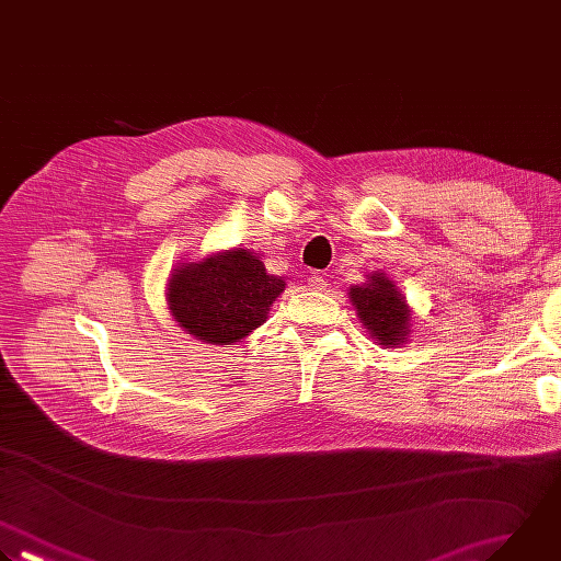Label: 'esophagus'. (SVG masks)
I'll list each match as a JSON object with an SVG mask.
<instances>
[{"label": "esophagus", "instance_id": "obj_1", "mask_svg": "<svg viewBox=\"0 0 561 561\" xmlns=\"http://www.w3.org/2000/svg\"><path fill=\"white\" fill-rule=\"evenodd\" d=\"M307 287L311 289V291H322L324 287H327V280H324V276H318V274H311L309 278H307Z\"/></svg>", "mask_w": 561, "mask_h": 561}]
</instances>
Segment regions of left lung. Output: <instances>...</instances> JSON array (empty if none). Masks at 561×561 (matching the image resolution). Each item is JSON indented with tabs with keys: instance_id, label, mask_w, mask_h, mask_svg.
Returning <instances> with one entry per match:
<instances>
[{
	"instance_id": "left-lung-1",
	"label": "left lung",
	"mask_w": 561,
	"mask_h": 561,
	"mask_svg": "<svg viewBox=\"0 0 561 561\" xmlns=\"http://www.w3.org/2000/svg\"><path fill=\"white\" fill-rule=\"evenodd\" d=\"M348 300L357 313V320L375 344L386 348L408 344L412 331V309L386 272H370L362 285H351Z\"/></svg>"
}]
</instances>
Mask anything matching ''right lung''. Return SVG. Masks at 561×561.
<instances>
[{
	"label": "right lung",
	"mask_w": 561,
	"mask_h": 561,
	"mask_svg": "<svg viewBox=\"0 0 561 561\" xmlns=\"http://www.w3.org/2000/svg\"><path fill=\"white\" fill-rule=\"evenodd\" d=\"M285 285L283 276L267 274L256 252L230 248L178 263L169 276L167 302L182 331L224 346L259 329Z\"/></svg>",
	"instance_id": "add662e5"
}]
</instances>
